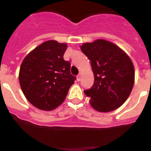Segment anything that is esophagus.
I'll return each instance as SVG.
<instances>
[{"mask_svg": "<svg viewBox=\"0 0 151 151\" xmlns=\"http://www.w3.org/2000/svg\"><path fill=\"white\" fill-rule=\"evenodd\" d=\"M80 80H81V73H80V74L77 76V80L80 81Z\"/></svg>", "mask_w": 151, "mask_h": 151, "instance_id": "1", "label": "esophagus"}]
</instances>
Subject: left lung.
<instances>
[{
  "mask_svg": "<svg viewBox=\"0 0 151 151\" xmlns=\"http://www.w3.org/2000/svg\"><path fill=\"white\" fill-rule=\"evenodd\" d=\"M91 60L95 81L84 90L94 109L109 112L123 105L134 83V69L130 57L117 45L105 40L85 43L80 47Z\"/></svg>",
  "mask_w": 151,
  "mask_h": 151,
  "instance_id": "obj_1",
  "label": "left lung"
}]
</instances>
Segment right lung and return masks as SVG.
Wrapping results in <instances>:
<instances>
[{
  "label": "right lung",
  "instance_id": "obj_1",
  "mask_svg": "<svg viewBox=\"0 0 151 151\" xmlns=\"http://www.w3.org/2000/svg\"><path fill=\"white\" fill-rule=\"evenodd\" d=\"M67 44L48 40L32 50L21 63V90L39 109L52 111L60 106L76 80L70 72V62L63 60Z\"/></svg>",
  "mask_w": 151,
  "mask_h": 151
}]
</instances>
